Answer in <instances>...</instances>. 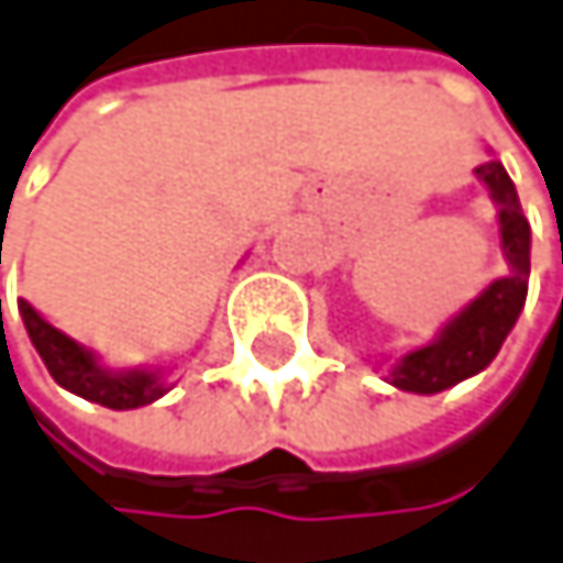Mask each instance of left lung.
Wrapping results in <instances>:
<instances>
[{
	"mask_svg": "<svg viewBox=\"0 0 563 563\" xmlns=\"http://www.w3.org/2000/svg\"><path fill=\"white\" fill-rule=\"evenodd\" d=\"M476 175L489 185L496 206H500V240L514 269L504 279H493L456 320H449L439 341L398 361V367L391 372V385L401 391L435 395L483 372L523 310L530 276V222L520 212L517 188L500 162L479 165Z\"/></svg>",
	"mask_w": 563,
	"mask_h": 563,
	"instance_id": "8db88e82",
	"label": "left lung"
}]
</instances>
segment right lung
Wrapping results in <instances>:
<instances>
[{
	"label": "right lung",
	"mask_w": 563,
	"mask_h": 563,
	"mask_svg": "<svg viewBox=\"0 0 563 563\" xmlns=\"http://www.w3.org/2000/svg\"><path fill=\"white\" fill-rule=\"evenodd\" d=\"M19 313H23L30 341L40 351L46 372L53 375L56 385H63L67 391H74L80 398H90V401H97L103 408H141V405L165 395L162 378H155L151 372L114 375V372H103V367H97V361H93V354L87 347H80L67 334H59L53 323H46L26 300L19 303Z\"/></svg>",
	"instance_id": "add662e5"
}]
</instances>
